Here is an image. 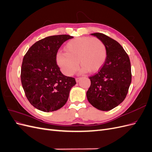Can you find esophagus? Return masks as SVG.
<instances>
[{
	"instance_id": "esophagus-1",
	"label": "esophagus",
	"mask_w": 152,
	"mask_h": 152,
	"mask_svg": "<svg viewBox=\"0 0 152 152\" xmlns=\"http://www.w3.org/2000/svg\"><path fill=\"white\" fill-rule=\"evenodd\" d=\"M80 79H81V78H80V77H79V78H76L75 80H76V82H79Z\"/></svg>"
}]
</instances>
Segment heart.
<instances>
[{
    "mask_svg": "<svg viewBox=\"0 0 152 152\" xmlns=\"http://www.w3.org/2000/svg\"><path fill=\"white\" fill-rule=\"evenodd\" d=\"M66 53L59 51L56 63L64 74L70 76L80 65L81 70L96 72L103 66L107 58V49L102 40L98 38L82 37L73 39L66 44Z\"/></svg>",
    "mask_w": 152,
    "mask_h": 152,
    "instance_id": "obj_1",
    "label": "heart"
}]
</instances>
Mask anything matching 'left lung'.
Here are the masks:
<instances>
[{"instance_id":"obj_1","label":"left lung","mask_w":152,"mask_h":152,"mask_svg":"<svg viewBox=\"0 0 152 152\" xmlns=\"http://www.w3.org/2000/svg\"><path fill=\"white\" fill-rule=\"evenodd\" d=\"M91 35L103 41L107 58L98 72L89 77L91 86L87 91V98L96 108L109 111L126 97L132 78L130 59L116 40L103 34Z\"/></svg>"}]
</instances>
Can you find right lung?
<instances>
[{"label": "right lung", "mask_w": 152, "mask_h": 152, "mask_svg": "<svg viewBox=\"0 0 152 152\" xmlns=\"http://www.w3.org/2000/svg\"><path fill=\"white\" fill-rule=\"evenodd\" d=\"M73 37H47L33 44L23 59L21 80L26 97L35 108L44 112L56 111L68 99L74 78L64 75L56 63L61 45Z\"/></svg>", "instance_id": "1"}]
</instances>
